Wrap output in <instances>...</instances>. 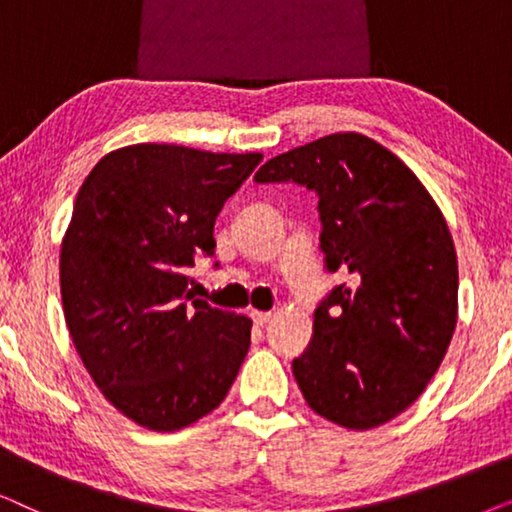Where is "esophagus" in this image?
I'll use <instances>...</instances> for the list:
<instances>
[{
  "label": "esophagus",
  "mask_w": 512,
  "mask_h": 512,
  "mask_svg": "<svg viewBox=\"0 0 512 512\" xmlns=\"http://www.w3.org/2000/svg\"><path fill=\"white\" fill-rule=\"evenodd\" d=\"M270 317H272V312H263V310H251V319H254V324H258V326L268 324Z\"/></svg>",
  "instance_id": "obj_1"
}]
</instances>
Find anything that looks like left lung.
I'll return each instance as SVG.
<instances>
[{"label":"left lung","mask_w":512,"mask_h":512,"mask_svg":"<svg viewBox=\"0 0 512 512\" xmlns=\"http://www.w3.org/2000/svg\"><path fill=\"white\" fill-rule=\"evenodd\" d=\"M319 195L328 272H347L314 310L293 375L317 415L352 431L387 424L436 375L457 326V251L415 172L375 139L335 132L256 172Z\"/></svg>","instance_id":"obj_1"}]
</instances>
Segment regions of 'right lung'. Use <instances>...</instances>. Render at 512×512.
Wrapping results in <instances>:
<instances>
[{"mask_svg":"<svg viewBox=\"0 0 512 512\" xmlns=\"http://www.w3.org/2000/svg\"><path fill=\"white\" fill-rule=\"evenodd\" d=\"M263 153L132 144L79 188L60 249L65 321L104 398L151 431H179L226 398L251 345V319L188 291L214 254L223 202Z\"/></svg>","mask_w":512,"mask_h":512,"instance_id":"right-lung-1","label":"right lung"}]
</instances>
